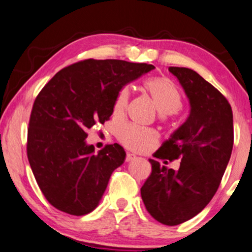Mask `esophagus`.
Segmentation results:
<instances>
[{"label": "esophagus", "instance_id": "1", "mask_svg": "<svg viewBox=\"0 0 252 252\" xmlns=\"http://www.w3.org/2000/svg\"><path fill=\"white\" fill-rule=\"evenodd\" d=\"M135 159H136V156H135V155H133V153H127V155H126V161L127 162H128V161H133V160H135Z\"/></svg>", "mask_w": 252, "mask_h": 252}]
</instances>
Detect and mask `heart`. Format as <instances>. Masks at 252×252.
<instances>
[{"label": "heart", "mask_w": 252, "mask_h": 252, "mask_svg": "<svg viewBox=\"0 0 252 252\" xmlns=\"http://www.w3.org/2000/svg\"><path fill=\"white\" fill-rule=\"evenodd\" d=\"M144 86L155 103L157 110L162 116L177 114L183 107V97L177 86L168 78L151 77L144 82ZM130 96V87L123 86L114 102L115 116H122L126 110ZM116 137L124 147L135 152H147L158 143V134L150 128L133 124L120 125Z\"/></svg>", "instance_id": "b5f03b06"}]
</instances>
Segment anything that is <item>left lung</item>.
I'll return each mask as SVG.
<instances>
[{
	"mask_svg": "<svg viewBox=\"0 0 252 252\" xmlns=\"http://www.w3.org/2000/svg\"><path fill=\"white\" fill-rule=\"evenodd\" d=\"M189 101V115L155 155L181 159L178 170L150 159L152 170L141 188L149 214L159 223H184L205 208L220 188L234 142L233 114L226 97L198 72L169 67Z\"/></svg>",
	"mask_w": 252,
	"mask_h": 252,
	"instance_id": "left-lung-1",
	"label": "left lung"
}]
</instances>
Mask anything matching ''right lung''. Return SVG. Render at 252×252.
<instances>
[{"label": "right lung", "mask_w": 252, "mask_h": 252, "mask_svg": "<svg viewBox=\"0 0 252 252\" xmlns=\"http://www.w3.org/2000/svg\"><path fill=\"white\" fill-rule=\"evenodd\" d=\"M155 65L87 59L61 69L32 105L27 157L45 199L74 216L93 211L112 171L126 153L108 144L97 153L86 144L87 129L109 120L119 90Z\"/></svg>", "instance_id": "right-lung-1"}]
</instances>
